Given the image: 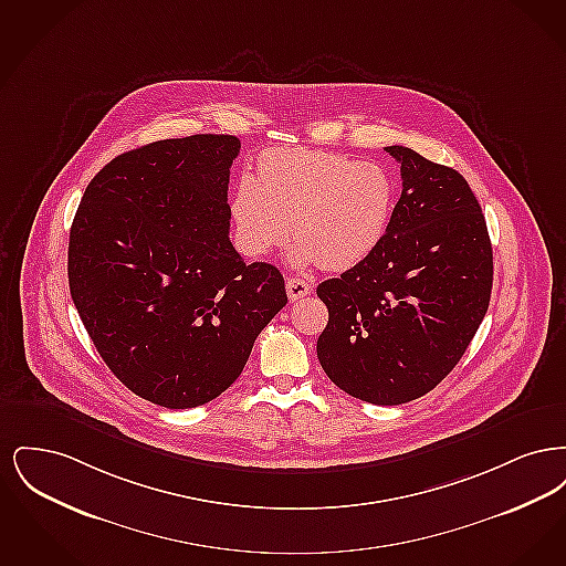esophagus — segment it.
Returning a JSON list of instances; mask_svg holds the SVG:
<instances>
[{
  "instance_id": "34e87169",
  "label": "esophagus",
  "mask_w": 566,
  "mask_h": 566,
  "mask_svg": "<svg viewBox=\"0 0 566 566\" xmlns=\"http://www.w3.org/2000/svg\"><path fill=\"white\" fill-rule=\"evenodd\" d=\"M312 291H314V286L303 277H289L286 280V293L291 296V301H298L303 296L312 295Z\"/></svg>"
}]
</instances>
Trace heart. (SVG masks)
<instances>
[{
    "instance_id": "heart-1",
    "label": "heart",
    "mask_w": 566,
    "mask_h": 566,
    "mask_svg": "<svg viewBox=\"0 0 566 566\" xmlns=\"http://www.w3.org/2000/svg\"><path fill=\"white\" fill-rule=\"evenodd\" d=\"M395 208L392 176L377 163L348 155L273 148L261 155L256 180H240L231 212L238 243L248 256H265L289 242L296 263L350 270L386 235Z\"/></svg>"
}]
</instances>
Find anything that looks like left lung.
I'll return each instance as SVG.
<instances>
[{
  "mask_svg": "<svg viewBox=\"0 0 566 566\" xmlns=\"http://www.w3.org/2000/svg\"><path fill=\"white\" fill-rule=\"evenodd\" d=\"M386 153L401 163V199L376 250L316 289L328 307L316 350L344 392L401 405L448 376L478 333L492 293V245L457 169L405 146Z\"/></svg>",
  "mask_w": 566,
  "mask_h": 566,
  "instance_id": "obj_1",
  "label": "left lung"
}]
</instances>
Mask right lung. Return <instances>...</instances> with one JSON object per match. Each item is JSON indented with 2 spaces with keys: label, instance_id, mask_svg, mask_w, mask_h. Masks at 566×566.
<instances>
[{
  "label": "right lung",
  "instance_id": "obj_1",
  "mask_svg": "<svg viewBox=\"0 0 566 566\" xmlns=\"http://www.w3.org/2000/svg\"><path fill=\"white\" fill-rule=\"evenodd\" d=\"M235 135L161 139L118 155L74 216L67 277L109 371L167 409L208 403L286 305L284 277L229 240Z\"/></svg>",
  "mask_w": 566,
  "mask_h": 566
}]
</instances>
